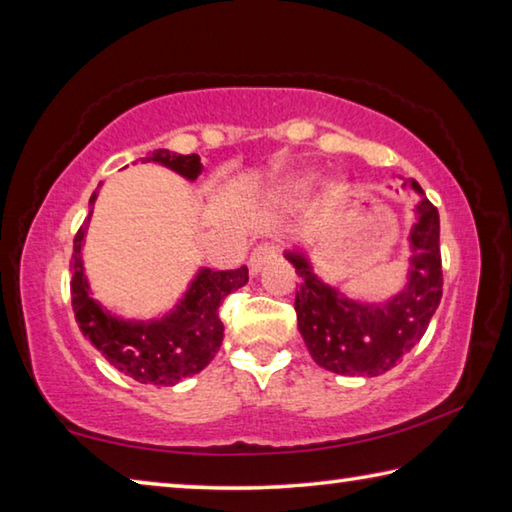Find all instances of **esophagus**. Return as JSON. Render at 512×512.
<instances>
[{
  "instance_id": "obj_1",
  "label": "esophagus",
  "mask_w": 512,
  "mask_h": 512,
  "mask_svg": "<svg viewBox=\"0 0 512 512\" xmlns=\"http://www.w3.org/2000/svg\"><path fill=\"white\" fill-rule=\"evenodd\" d=\"M275 257H277V246L271 244V241H264V244L255 246V250H253V253H250V259H248L250 273L257 275Z\"/></svg>"
}]
</instances>
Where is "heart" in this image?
Instances as JSON below:
<instances>
[{
    "instance_id": "heart-1",
    "label": "heart",
    "mask_w": 512,
    "mask_h": 512,
    "mask_svg": "<svg viewBox=\"0 0 512 512\" xmlns=\"http://www.w3.org/2000/svg\"><path fill=\"white\" fill-rule=\"evenodd\" d=\"M305 185H307V180H293L291 189L293 192H298V189H302ZM339 192H343V185H334V194H339Z\"/></svg>"
}]
</instances>
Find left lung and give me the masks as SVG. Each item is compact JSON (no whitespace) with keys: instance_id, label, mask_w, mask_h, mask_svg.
Instances as JSON below:
<instances>
[{"instance_id":"obj_1","label":"left lung","mask_w":512,"mask_h":512,"mask_svg":"<svg viewBox=\"0 0 512 512\" xmlns=\"http://www.w3.org/2000/svg\"><path fill=\"white\" fill-rule=\"evenodd\" d=\"M420 203L411 230V268L406 289L386 302H354L314 273L302 253H287L296 266L298 329L320 368L336 375L377 377L391 370L424 332L443 298L438 210L415 180H406Z\"/></svg>"}]
</instances>
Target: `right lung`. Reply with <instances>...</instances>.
I'll return each mask as SVG.
<instances>
[{"label":"right lung","instance_id":"obj_1","mask_svg":"<svg viewBox=\"0 0 512 512\" xmlns=\"http://www.w3.org/2000/svg\"><path fill=\"white\" fill-rule=\"evenodd\" d=\"M146 162H158L162 167L180 173L187 180L201 176L203 164L196 153L178 155L167 149L153 151ZM99 189L90 198L97 201ZM90 216L74 237L72 253V307L85 339L97 348L110 366L133 377L140 384L173 386L180 379L201 372L214 359L223 341V323L219 307L225 296L248 282V268L235 271H212L201 268L189 284L185 298L171 314L160 320H124L112 316L90 296V284L83 273L81 246L88 230Z\"/></svg>","mask_w":512,"mask_h":512}]
</instances>
